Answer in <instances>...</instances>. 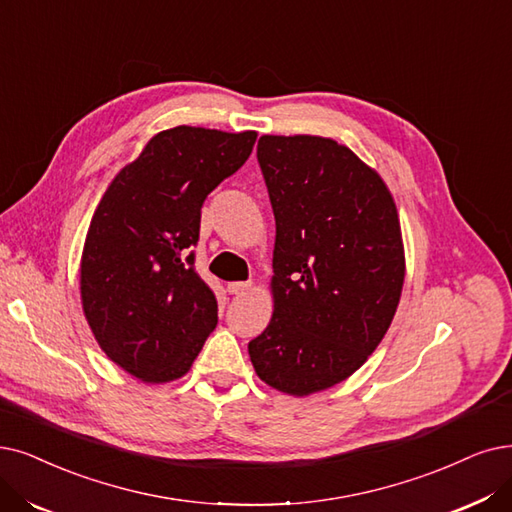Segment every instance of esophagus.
I'll return each mask as SVG.
<instances>
[{"label":"esophagus","instance_id":"1","mask_svg":"<svg viewBox=\"0 0 512 512\" xmlns=\"http://www.w3.org/2000/svg\"><path fill=\"white\" fill-rule=\"evenodd\" d=\"M227 290L231 294L241 296V294H245L248 290H252V283L250 281H231V283H227Z\"/></svg>","mask_w":512,"mask_h":512}]
</instances>
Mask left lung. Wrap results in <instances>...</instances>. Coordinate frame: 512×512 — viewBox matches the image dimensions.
Returning <instances> with one entry per match:
<instances>
[{"mask_svg": "<svg viewBox=\"0 0 512 512\" xmlns=\"http://www.w3.org/2000/svg\"><path fill=\"white\" fill-rule=\"evenodd\" d=\"M275 214L273 317L248 344L262 382L306 397L355 374L391 325L405 279L395 199L323 136L258 140Z\"/></svg>", "mask_w": 512, "mask_h": 512, "instance_id": "obj_1", "label": "left lung"}]
</instances>
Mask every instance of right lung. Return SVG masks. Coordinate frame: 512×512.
<instances>
[{"label": "right lung", "instance_id": "1", "mask_svg": "<svg viewBox=\"0 0 512 512\" xmlns=\"http://www.w3.org/2000/svg\"><path fill=\"white\" fill-rule=\"evenodd\" d=\"M256 136L163 130L98 203L79 264L81 306L100 349L142 382L185 376L218 323L216 296L189 250L203 201L243 166Z\"/></svg>", "mask_w": 512, "mask_h": 512}]
</instances>
